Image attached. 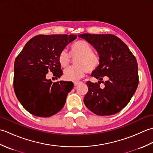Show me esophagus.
Returning <instances> with one entry per match:
<instances>
[{"label": "esophagus", "mask_w": 153, "mask_h": 153, "mask_svg": "<svg viewBox=\"0 0 153 153\" xmlns=\"http://www.w3.org/2000/svg\"><path fill=\"white\" fill-rule=\"evenodd\" d=\"M81 83H82V82H74V84L75 86L78 85H79V84H81Z\"/></svg>", "instance_id": "obj_1"}]
</instances>
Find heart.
<instances>
[{"label": "heart", "instance_id": "obj_1", "mask_svg": "<svg viewBox=\"0 0 153 153\" xmlns=\"http://www.w3.org/2000/svg\"><path fill=\"white\" fill-rule=\"evenodd\" d=\"M93 48L89 43L79 40L71 45L70 54L72 58L78 57L75 61L76 66L70 67L64 71V78L69 81H76L82 77L87 72H92L99 67L100 56L93 52ZM60 66L67 68L71 62V56L66 50L60 52L58 56Z\"/></svg>", "mask_w": 153, "mask_h": 153}]
</instances>
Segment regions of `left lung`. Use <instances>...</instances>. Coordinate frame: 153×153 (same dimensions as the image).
I'll use <instances>...</instances> for the list:
<instances>
[{
    "instance_id": "8db88e82",
    "label": "left lung",
    "mask_w": 153,
    "mask_h": 153,
    "mask_svg": "<svg viewBox=\"0 0 153 153\" xmlns=\"http://www.w3.org/2000/svg\"><path fill=\"white\" fill-rule=\"evenodd\" d=\"M95 47L100 58L92 76L98 83L87 82L88 92L83 101L87 108L99 116L115 114L130 101L139 83L135 56L123 42L112 34L79 35ZM105 77L108 80L104 82ZM100 82L105 85L100 86Z\"/></svg>"
}]
</instances>
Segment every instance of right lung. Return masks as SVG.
Returning <instances> with one entry per match:
<instances>
[{
  "label": "right lung",
  "instance_id": "add662e5",
  "mask_svg": "<svg viewBox=\"0 0 153 153\" xmlns=\"http://www.w3.org/2000/svg\"><path fill=\"white\" fill-rule=\"evenodd\" d=\"M77 38L74 35H39L25 44L14 62V89L23 107L34 116L47 118L63 108L71 82H52L48 71L55 78L63 72L58 61L60 52Z\"/></svg>",
  "mask_w": 153,
  "mask_h": 153
}]
</instances>
